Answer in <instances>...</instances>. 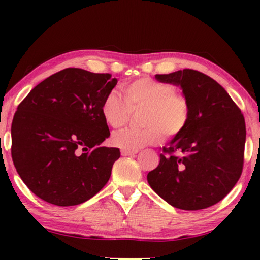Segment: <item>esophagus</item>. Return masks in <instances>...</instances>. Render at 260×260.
Masks as SVG:
<instances>
[{"label":"esophagus","instance_id":"obj_1","mask_svg":"<svg viewBox=\"0 0 260 260\" xmlns=\"http://www.w3.org/2000/svg\"><path fill=\"white\" fill-rule=\"evenodd\" d=\"M122 152V155L123 156H133V155H135V154H137L138 151H131V150H122L120 151Z\"/></svg>","mask_w":260,"mask_h":260}]
</instances>
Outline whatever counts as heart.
Listing matches in <instances>:
<instances>
[{"label": "heart", "mask_w": 260, "mask_h": 260, "mask_svg": "<svg viewBox=\"0 0 260 260\" xmlns=\"http://www.w3.org/2000/svg\"><path fill=\"white\" fill-rule=\"evenodd\" d=\"M124 100L111 91L101 105L104 122L111 127H120L129 122L133 112H141L142 129H122L112 135L111 142L123 150L137 151L157 144L165 135L176 140L186 131L190 120V104L183 94L177 93L173 84L143 77L122 86Z\"/></svg>", "instance_id": "1"}]
</instances>
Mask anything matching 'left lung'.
<instances>
[{"label":"left lung","instance_id":"left-lung-1","mask_svg":"<svg viewBox=\"0 0 260 260\" xmlns=\"http://www.w3.org/2000/svg\"><path fill=\"white\" fill-rule=\"evenodd\" d=\"M155 78L182 88L190 104V120L182 136L163 147L148 183L176 208L211 207L232 190L243 172V113L221 85L199 71L186 69Z\"/></svg>","mask_w":260,"mask_h":260}]
</instances>
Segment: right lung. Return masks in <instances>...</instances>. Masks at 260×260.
Masks as SVG:
<instances>
[{
  "label": "right lung",
  "instance_id": "obj_1",
  "mask_svg": "<svg viewBox=\"0 0 260 260\" xmlns=\"http://www.w3.org/2000/svg\"><path fill=\"white\" fill-rule=\"evenodd\" d=\"M116 84L109 73L65 69L38 84L17 106L12 158L37 197L76 206L108 183L120 152L101 145L110 136L101 105Z\"/></svg>",
  "mask_w": 260,
  "mask_h": 260
}]
</instances>
